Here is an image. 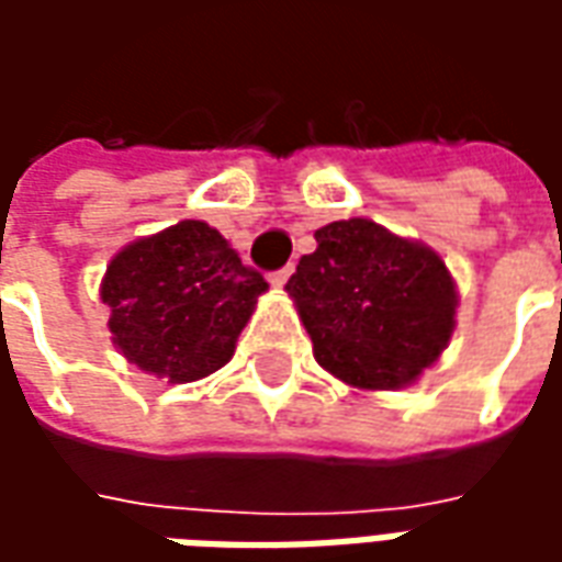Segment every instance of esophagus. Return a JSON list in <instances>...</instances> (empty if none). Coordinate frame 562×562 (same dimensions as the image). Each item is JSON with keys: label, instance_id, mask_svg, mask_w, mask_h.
Masks as SVG:
<instances>
[{"label": "esophagus", "instance_id": "esophagus-1", "mask_svg": "<svg viewBox=\"0 0 562 562\" xmlns=\"http://www.w3.org/2000/svg\"><path fill=\"white\" fill-rule=\"evenodd\" d=\"M292 273H294V265H285V268L273 270V273H270V282H273L277 289H282V285L289 282V277H292Z\"/></svg>", "mask_w": 562, "mask_h": 562}]
</instances>
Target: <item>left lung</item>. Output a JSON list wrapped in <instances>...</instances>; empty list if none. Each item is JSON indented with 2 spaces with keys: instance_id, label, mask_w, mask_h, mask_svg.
<instances>
[{
  "instance_id": "left-lung-1",
  "label": "left lung",
  "mask_w": 562,
  "mask_h": 562,
  "mask_svg": "<svg viewBox=\"0 0 562 562\" xmlns=\"http://www.w3.org/2000/svg\"><path fill=\"white\" fill-rule=\"evenodd\" d=\"M316 244L285 289L318 364L355 389L409 385L454 330L446 261L370 220L330 222Z\"/></svg>"
}]
</instances>
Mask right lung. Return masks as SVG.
<instances>
[{
	"instance_id": "right-lung-1",
	"label": "right lung",
	"mask_w": 562,
	"mask_h": 562,
	"mask_svg": "<svg viewBox=\"0 0 562 562\" xmlns=\"http://www.w3.org/2000/svg\"><path fill=\"white\" fill-rule=\"evenodd\" d=\"M265 289V277L216 228L183 220L116 252L102 301L132 364L168 382H195L228 364Z\"/></svg>"
}]
</instances>
